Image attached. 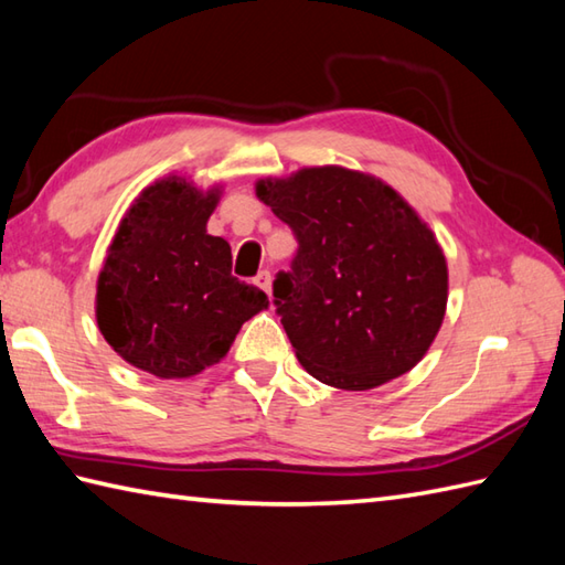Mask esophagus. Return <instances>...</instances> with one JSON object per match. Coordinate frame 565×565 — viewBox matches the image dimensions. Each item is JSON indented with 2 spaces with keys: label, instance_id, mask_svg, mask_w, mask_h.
I'll return each mask as SVG.
<instances>
[{
  "label": "esophagus",
  "instance_id": "1",
  "mask_svg": "<svg viewBox=\"0 0 565 565\" xmlns=\"http://www.w3.org/2000/svg\"><path fill=\"white\" fill-rule=\"evenodd\" d=\"M255 284L259 286V289H262L264 294H267V296H271V274H269L267 269H264V271H259V274H257V279H255Z\"/></svg>",
  "mask_w": 565,
  "mask_h": 565
}]
</instances>
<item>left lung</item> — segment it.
I'll use <instances>...</instances> for the list:
<instances>
[{
    "label": "left lung",
    "instance_id": "1",
    "mask_svg": "<svg viewBox=\"0 0 565 565\" xmlns=\"http://www.w3.org/2000/svg\"><path fill=\"white\" fill-rule=\"evenodd\" d=\"M255 191L298 239L274 306L308 374L344 391L407 374L447 313V259L429 225L379 177L338 164Z\"/></svg>",
    "mask_w": 565,
    "mask_h": 565
}]
</instances>
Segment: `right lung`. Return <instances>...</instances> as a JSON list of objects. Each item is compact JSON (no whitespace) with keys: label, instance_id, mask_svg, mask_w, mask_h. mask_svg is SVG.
<instances>
[{"label":"right lung","instance_id":"right-lung-1","mask_svg":"<svg viewBox=\"0 0 565 565\" xmlns=\"http://www.w3.org/2000/svg\"><path fill=\"white\" fill-rule=\"evenodd\" d=\"M223 189L184 177L146 186L118 223L97 279V326L114 352L158 379L218 364L243 322L269 308L235 279L231 245L206 223Z\"/></svg>","mask_w":565,"mask_h":565}]
</instances>
